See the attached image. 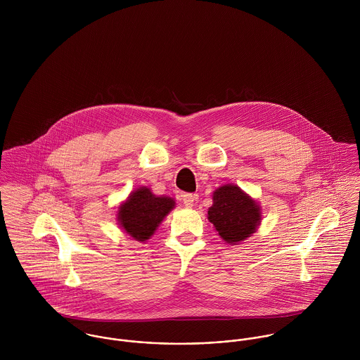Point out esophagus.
<instances>
[{"mask_svg": "<svg viewBox=\"0 0 360 360\" xmlns=\"http://www.w3.org/2000/svg\"><path fill=\"white\" fill-rule=\"evenodd\" d=\"M181 200L184 202V205L187 207H193L197 202V195H193V194H183L181 195Z\"/></svg>", "mask_w": 360, "mask_h": 360, "instance_id": "1", "label": "esophagus"}]
</instances>
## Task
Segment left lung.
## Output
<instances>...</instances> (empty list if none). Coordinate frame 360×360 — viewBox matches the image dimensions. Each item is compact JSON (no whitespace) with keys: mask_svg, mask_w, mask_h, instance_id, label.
Returning a JSON list of instances; mask_svg holds the SVG:
<instances>
[{"mask_svg":"<svg viewBox=\"0 0 360 360\" xmlns=\"http://www.w3.org/2000/svg\"><path fill=\"white\" fill-rule=\"evenodd\" d=\"M212 201L207 220L224 243L238 245L257 233L262 221L260 205L237 184L217 187L212 194Z\"/></svg>","mask_w":360,"mask_h":360,"instance_id":"obj_1","label":"left lung"}]
</instances>
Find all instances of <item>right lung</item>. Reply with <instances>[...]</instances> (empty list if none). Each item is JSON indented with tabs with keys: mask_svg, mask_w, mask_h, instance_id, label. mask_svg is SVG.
<instances>
[{
	"mask_svg": "<svg viewBox=\"0 0 360 360\" xmlns=\"http://www.w3.org/2000/svg\"><path fill=\"white\" fill-rule=\"evenodd\" d=\"M176 201L166 195H155L150 187H139L119 205L116 220L133 240L146 243L154 236L162 220L174 209Z\"/></svg>",
	"mask_w": 360,
	"mask_h": 360,
	"instance_id": "add662e5",
	"label": "right lung"
}]
</instances>
